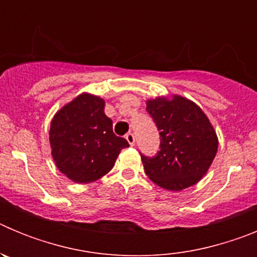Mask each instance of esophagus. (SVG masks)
Listing matches in <instances>:
<instances>
[{
    "label": "esophagus",
    "instance_id": "obj_1",
    "mask_svg": "<svg viewBox=\"0 0 257 257\" xmlns=\"http://www.w3.org/2000/svg\"><path fill=\"white\" fill-rule=\"evenodd\" d=\"M126 140L128 142V144H130L131 147H134V145H135V136H134V134H131V133L127 134Z\"/></svg>",
    "mask_w": 257,
    "mask_h": 257
}]
</instances>
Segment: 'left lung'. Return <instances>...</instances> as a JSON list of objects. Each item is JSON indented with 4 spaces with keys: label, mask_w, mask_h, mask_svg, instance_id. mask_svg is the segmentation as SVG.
Segmentation results:
<instances>
[{
    "label": "left lung",
    "mask_w": 257,
    "mask_h": 257,
    "mask_svg": "<svg viewBox=\"0 0 257 257\" xmlns=\"http://www.w3.org/2000/svg\"><path fill=\"white\" fill-rule=\"evenodd\" d=\"M161 135V151L142 156L145 174L163 189L179 192L198 183L217 153L216 131L194 101L180 95L147 100Z\"/></svg>",
    "instance_id": "left-lung-1"
}]
</instances>
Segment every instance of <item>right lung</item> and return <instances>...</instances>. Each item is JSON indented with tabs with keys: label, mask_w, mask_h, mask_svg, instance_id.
<instances>
[{
	"label": "right lung",
	"mask_w": 257,
	"mask_h": 257,
	"mask_svg": "<svg viewBox=\"0 0 257 257\" xmlns=\"http://www.w3.org/2000/svg\"><path fill=\"white\" fill-rule=\"evenodd\" d=\"M100 96L82 92L61 106L50 123L52 160L61 174L78 184L99 180L114 166L128 143L113 133Z\"/></svg>",
	"instance_id": "add662e5"
}]
</instances>
